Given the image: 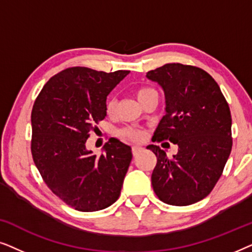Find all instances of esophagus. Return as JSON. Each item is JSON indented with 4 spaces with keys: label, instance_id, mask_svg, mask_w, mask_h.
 <instances>
[{
    "label": "esophagus",
    "instance_id": "esophagus-1",
    "mask_svg": "<svg viewBox=\"0 0 252 252\" xmlns=\"http://www.w3.org/2000/svg\"><path fill=\"white\" fill-rule=\"evenodd\" d=\"M140 150H141L140 147H137V146H133V147H132V153H133L134 156H136V155L139 154Z\"/></svg>",
    "mask_w": 252,
    "mask_h": 252
}]
</instances>
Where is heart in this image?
<instances>
[{"instance_id":"heart-1","label":"heart","mask_w":252,"mask_h":252,"mask_svg":"<svg viewBox=\"0 0 252 252\" xmlns=\"http://www.w3.org/2000/svg\"><path fill=\"white\" fill-rule=\"evenodd\" d=\"M157 93L155 89L150 88V87H141L136 91V97L139 99V102L142 104V103L146 101L148 97H150L151 95H156ZM117 108V101L116 98L110 97L108 98V101L105 103V112L108 113L109 116H112L116 111ZM119 135L122 137H125V139H129L132 141H139L142 139L143 133L142 130L137 129V128H133V127H127V128H123L119 130Z\"/></svg>"}]
</instances>
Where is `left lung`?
<instances>
[{
	"mask_svg": "<svg viewBox=\"0 0 252 252\" xmlns=\"http://www.w3.org/2000/svg\"><path fill=\"white\" fill-rule=\"evenodd\" d=\"M147 78L163 88L166 115L153 141L178 144L168 158L150 144L157 157L151 174L155 194L170 205H190L206 197L221 177L232 150V116L215 79L202 68L180 63L151 70Z\"/></svg>",
	"mask_w": 252,
	"mask_h": 252,
	"instance_id": "1",
	"label": "left lung"
}]
</instances>
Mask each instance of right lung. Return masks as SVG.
Masks as SVG:
<instances>
[{"instance_id": "1", "label": "right lung", "mask_w": 252, "mask_h": 252, "mask_svg": "<svg viewBox=\"0 0 252 252\" xmlns=\"http://www.w3.org/2000/svg\"><path fill=\"white\" fill-rule=\"evenodd\" d=\"M128 73L68 67L50 78L34 102V164L48 188L78 211L103 210L120 195L132 160L130 147L111 139L104 154L96 156L86 142L105 118L106 96Z\"/></svg>"}]
</instances>
